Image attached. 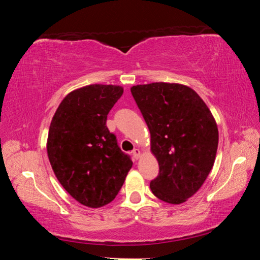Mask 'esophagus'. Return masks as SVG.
<instances>
[{
  "instance_id": "esophagus-1",
  "label": "esophagus",
  "mask_w": 260,
  "mask_h": 260,
  "mask_svg": "<svg viewBox=\"0 0 260 260\" xmlns=\"http://www.w3.org/2000/svg\"><path fill=\"white\" fill-rule=\"evenodd\" d=\"M132 155H133L134 159H138V158L140 157V150H139V149H134V150L132 151Z\"/></svg>"
}]
</instances>
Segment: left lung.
Returning a JSON list of instances; mask_svg holds the SVG:
<instances>
[{"mask_svg":"<svg viewBox=\"0 0 260 260\" xmlns=\"http://www.w3.org/2000/svg\"><path fill=\"white\" fill-rule=\"evenodd\" d=\"M151 135L159 173L150 189L157 199L180 204L204 183L218 149V127L204 101L179 83L131 88Z\"/></svg>","mask_w":260,"mask_h":260,"instance_id":"8db88e82","label":"left lung"}]
</instances>
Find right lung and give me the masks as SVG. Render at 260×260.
Segmentation results:
<instances>
[{"instance_id": "add662e5", "label": "right lung", "mask_w": 260, "mask_h": 260, "mask_svg": "<svg viewBox=\"0 0 260 260\" xmlns=\"http://www.w3.org/2000/svg\"><path fill=\"white\" fill-rule=\"evenodd\" d=\"M122 93L112 85L79 88L61 101L51 120L47 151L54 173L74 200L89 208L113 201L133 165L107 127Z\"/></svg>"}]
</instances>
